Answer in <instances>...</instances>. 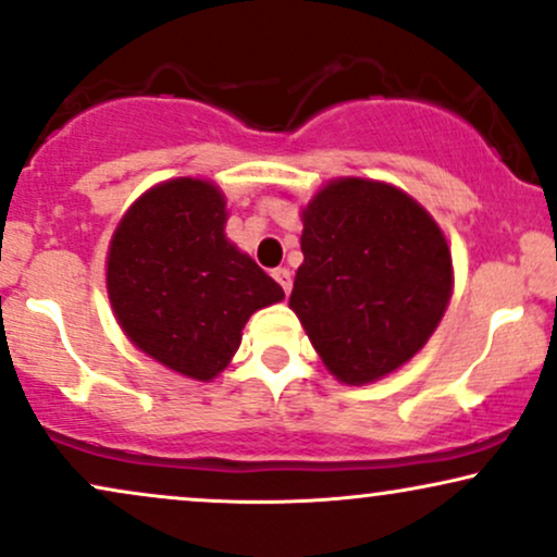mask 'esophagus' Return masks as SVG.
Returning a JSON list of instances; mask_svg holds the SVG:
<instances>
[{
    "mask_svg": "<svg viewBox=\"0 0 557 557\" xmlns=\"http://www.w3.org/2000/svg\"><path fill=\"white\" fill-rule=\"evenodd\" d=\"M272 277L277 280L280 287H283L285 293H290V287H293V274H290V270H287V267H277V270H272Z\"/></svg>",
    "mask_w": 557,
    "mask_h": 557,
    "instance_id": "34e87169",
    "label": "esophagus"
}]
</instances>
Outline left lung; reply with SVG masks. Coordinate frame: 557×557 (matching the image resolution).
<instances>
[{"label":"left lung","instance_id":"obj_1","mask_svg":"<svg viewBox=\"0 0 557 557\" xmlns=\"http://www.w3.org/2000/svg\"><path fill=\"white\" fill-rule=\"evenodd\" d=\"M290 308L343 384L384 379L423 350L454 287L435 220L384 181L337 178L300 212Z\"/></svg>","mask_w":557,"mask_h":557}]
</instances>
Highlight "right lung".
<instances>
[{
    "mask_svg": "<svg viewBox=\"0 0 557 557\" xmlns=\"http://www.w3.org/2000/svg\"><path fill=\"white\" fill-rule=\"evenodd\" d=\"M225 197L202 178H171L134 202L111 238L109 300L126 337L197 381L231 363L240 330L283 287L225 238Z\"/></svg>",
    "mask_w": 557,
    "mask_h": 557,
    "instance_id": "1",
    "label": "right lung"
}]
</instances>
